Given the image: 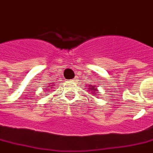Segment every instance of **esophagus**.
Here are the masks:
<instances>
[{"instance_id": "1", "label": "esophagus", "mask_w": 153, "mask_h": 153, "mask_svg": "<svg viewBox=\"0 0 153 153\" xmlns=\"http://www.w3.org/2000/svg\"><path fill=\"white\" fill-rule=\"evenodd\" d=\"M74 81H75V80H74Z\"/></svg>"}]
</instances>
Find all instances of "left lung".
<instances>
[{
    "mask_svg": "<svg viewBox=\"0 0 153 153\" xmlns=\"http://www.w3.org/2000/svg\"><path fill=\"white\" fill-rule=\"evenodd\" d=\"M88 90L90 91H92L93 93H97V88H96L95 87H91V86H90V87H88Z\"/></svg>",
    "mask_w": 153,
    "mask_h": 153,
    "instance_id": "8db88e82",
    "label": "left lung"
}]
</instances>
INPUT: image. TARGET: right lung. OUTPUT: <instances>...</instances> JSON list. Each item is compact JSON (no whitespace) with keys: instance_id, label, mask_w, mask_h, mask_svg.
I'll return each instance as SVG.
<instances>
[{"instance_id":"right-lung-1","label":"right lung","mask_w":153,"mask_h":153,"mask_svg":"<svg viewBox=\"0 0 153 153\" xmlns=\"http://www.w3.org/2000/svg\"><path fill=\"white\" fill-rule=\"evenodd\" d=\"M46 90H47V89H46Z\"/></svg>"}]
</instances>
